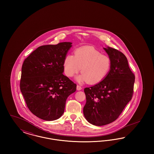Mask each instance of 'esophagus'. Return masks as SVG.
<instances>
[{
	"mask_svg": "<svg viewBox=\"0 0 154 154\" xmlns=\"http://www.w3.org/2000/svg\"><path fill=\"white\" fill-rule=\"evenodd\" d=\"M77 89L78 91H80V90L82 89V87H81V86H80V85H77Z\"/></svg>",
	"mask_w": 154,
	"mask_h": 154,
	"instance_id": "34e87169",
	"label": "esophagus"
}]
</instances>
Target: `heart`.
Returning <instances> with one entry per match:
<instances>
[{"label":"heart","instance_id":"b5f03b06","mask_svg":"<svg viewBox=\"0 0 154 154\" xmlns=\"http://www.w3.org/2000/svg\"><path fill=\"white\" fill-rule=\"evenodd\" d=\"M111 66L110 57L92 47L76 49L74 55H67L63 61L66 76L73 77L81 68L82 74L77 80L79 82L87 81L89 84H96L103 80L109 73Z\"/></svg>","mask_w":154,"mask_h":154}]
</instances>
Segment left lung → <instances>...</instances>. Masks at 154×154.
Here are the masks:
<instances>
[{
    "mask_svg": "<svg viewBox=\"0 0 154 154\" xmlns=\"http://www.w3.org/2000/svg\"><path fill=\"white\" fill-rule=\"evenodd\" d=\"M104 49L111 60L110 72L99 83L84 90V115L96 126L109 124L119 117L132 99L135 81L124 54L111 47Z\"/></svg>",
    "mask_w": 154,
    "mask_h": 154,
    "instance_id": "1",
    "label": "left lung"
}]
</instances>
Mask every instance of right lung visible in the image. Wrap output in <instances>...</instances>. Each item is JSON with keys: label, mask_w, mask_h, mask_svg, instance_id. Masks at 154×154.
<instances>
[{"label": "right lung", "mask_w": 154, "mask_h": 154, "mask_svg": "<svg viewBox=\"0 0 154 154\" xmlns=\"http://www.w3.org/2000/svg\"><path fill=\"white\" fill-rule=\"evenodd\" d=\"M72 43L44 45L25 59L20 89L29 110L37 117L54 121L64 112L68 96L77 85L63 74V61Z\"/></svg>", "instance_id": "obj_1"}]
</instances>
